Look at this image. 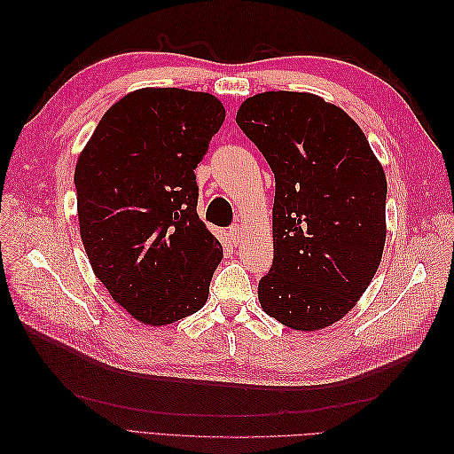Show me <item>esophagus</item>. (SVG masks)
I'll return each mask as SVG.
<instances>
[{"instance_id": "1", "label": "esophagus", "mask_w": 454, "mask_h": 454, "mask_svg": "<svg viewBox=\"0 0 454 454\" xmlns=\"http://www.w3.org/2000/svg\"><path fill=\"white\" fill-rule=\"evenodd\" d=\"M242 237H244L242 225H232V227L229 229V239H231V242L235 244V246H239V244L242 242Z\"/></svg>"}]
</instances>
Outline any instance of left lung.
<instances>
[{"label": "left lung", "instance_id": "left-lung-1", "mask_svg": "<svg viewBox=\"0 0 454 454\" xmlns=\"http://www.w3.org/2000/svg\"><path fill=\"white\" fill-rule=\"evenodd\" d=\"M237 122L277 182L272 267L261 309L316 332L354 309L387 240V176L356 121L310 92L269 90L244 100Z\"/></svg>", "mask_w": 454, "mask_h": 454}]
</instances>
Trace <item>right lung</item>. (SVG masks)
Segmentation results:
<instances>
[{
	"mask_svg": "<svg viewBox=\"0 0 454 454\" xmlns=\"http://www.w3.org/2000/svg\"><path fill=\"white\" fill-rule=\"evenodd\" d=\"M223 121L208 92L140 89L107 109L77 159L90 267L144 324H174L208 299L223 248L197 214L195 168Z\"/></svg>",
	"mask_w": 454,
	"mask_h": 454,
	"instance_id": "add662e5",
	"label": "right lung"
}]
</instances>
